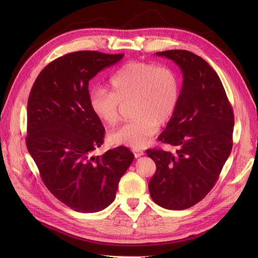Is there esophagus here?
<instances>
[{"mask_svg": "<svg viewBox=\"0 0 258 258\" xmlns=\"http://www.w3.org/2000/svg\"><path fill=\"white\" fill-rule=\"evenodd\" d=\"M133 153H134V155H135V157H136V158H140L141 156L144 155L143 151H142V150H139V148H134Z\"/></svg>", "mask_w": 258, "mask_h": 258, "instance_id": "34e87169", "label": "esophagus"}]
</instances>
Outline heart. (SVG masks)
I'll return each instance as SVG.
<instances>
[{"label":"heart","mask_w":258,"mask_h":258,"mask_svg":"<svg viewBox=\"0 0 258 258\" xmlns=\"http://www.w3.org/2000/svg\"><path fill=\"white\" fill-rule=\"evenodd\" d=\"M111 91L95 88L90 94L92 112L108 126L120 120V107L133 101L135 119L108 135L115 145L144 147L158 131L159 123L168 122L180 100V84L175 73L166 67L131 61L122 66L110 80Z\"/></svg>","instance_id":"heart-1"}]
</instances>
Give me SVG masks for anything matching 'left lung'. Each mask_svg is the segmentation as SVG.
Listing matches in <instances>:
<instances>
[{
	"instance_id": "obj_1",
	"label": "left lung",
	"mask_w": 258,
	"mask_h": 258,
	"mask_svg": "<svg viewBox=\"0 0 258 258\" xmlns=\"http://www.w3.org/2000/svg\"><path fill=\"white\" fill-rule=\"evenodd\" d=\"M183 74L180 100L159 141L172 154L147 150L157 166L148 184L153 201L169 210H183L204 199L231 154L233 110L219 75L202 57L186 50L157 52Z\"/></svg>"
}]
</instances>
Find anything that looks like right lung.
<instances>
[{
    "instance_id": "obj_1",
    "label": "right lung",
    "mask_w": 258,
    "mask_h": 258,
    "mask_svg": "<svg viewBox=\"0 0 258 258\" xmlns=\"http://www.w3.org/2000/svg\"><path fill=\"white\" fill-rule=\"evenodd\" d=\"M124 54L77 51L39 73L27 104L28 152L50 192L77 212H98L115 199L134 160L124 146L92 156L104 127L90 106L89 81Z\"/></svg>"
}]
</instances>
